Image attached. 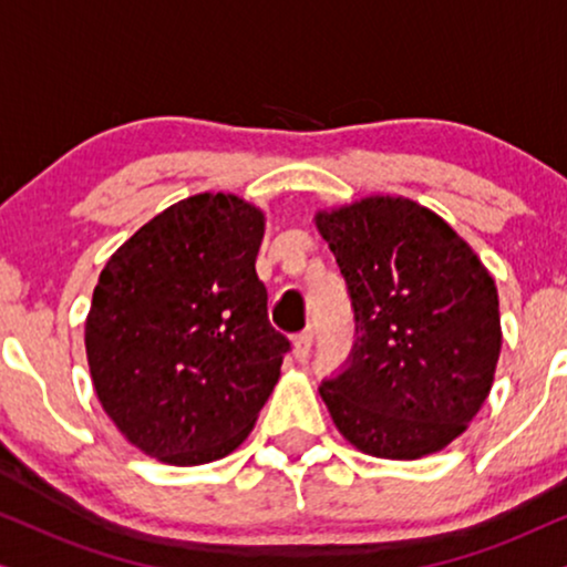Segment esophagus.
Wrapping results in <instances>:
<instances>
[{
  "label": "esophagus",
  "instance_id": "esophagus-1",
  "mask_svg": "<svg viewBox=\"0 0 567 567\" xmlns=\"http://www.w3.org/2000/svg\"><path fill=\"white\" fill-rule=\"evenodd\" d=\"M311 346H313L311 329H303V332H298L296 337H292V353H296L298 361H306L308 353H311Z\"/></svg>",
  "mask_w": 567,
  "mask_h": 567
}]
</instances>
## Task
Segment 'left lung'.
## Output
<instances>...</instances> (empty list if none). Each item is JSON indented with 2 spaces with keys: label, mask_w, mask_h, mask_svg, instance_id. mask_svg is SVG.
I'll use <instances>...</instances> for the list:
<instances>
[{
  "label": "left lung",
  "mask_w": 567,
  "mask_h": 567,
  "mask_svg": "<svg viewBox=\"0 0 567 567\" xmlns=\"http://www.w3.org/2000/svg\"><path fill=\"white\" fill-rule=\"evenodd\" d=\"M346 277L355 342L319 392L348 442L415 461L465 432L497 369L499 300L461 235L408 198L319 212Z\"/></svg>",
  "instance_id": "8db88e82"
}]
</instances>
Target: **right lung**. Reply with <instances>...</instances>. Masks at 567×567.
Wrapping results in <instances>:
<instances>
[{"label":"right lung","instance_id":"1","mask_svg":"<svg viewBox=\"0 0 567 567\" xmlns=\"http://www.w3.org/2000/svg\"><path fill=\"white\" fill-rule=\"evenodd\" d=\"M264 214L198 193L106 261L85 353L106 415L143 453L198 465L233 453L275 390L290 340L256 275Z\"/></svg>","mask_w":567,"mask_h":567}]
</instances>
